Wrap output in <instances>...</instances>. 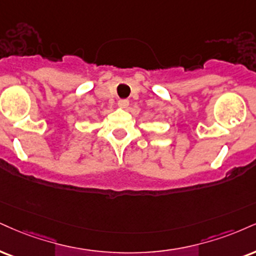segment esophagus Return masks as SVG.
Returning <instances> with one entry per match:
<instances>
[{"label":"esophagus","instance_id":"esophagus-1","mask_svg":"<svg viewBox=\"0 0 256 256\" xmlns=\"http://www.w3.org/2000/svg\"><path fill=\"white\" fill-rule=\"evenodd\" d=\"M118 106L122 107V108H126V107L128 106V100H126V98H122V100H119V101H118Z\"/></svg>","mask_w":256,"mask_h":256}]
</instances>
